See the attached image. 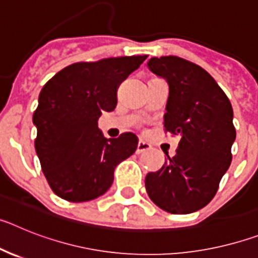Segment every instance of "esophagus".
<instances>
[{"mask_svg":"<svg viewBox=\"0 0 258 258\" xmlns=\"http://www.w3.org/2000/svg\"><path fill=\"white\" fill-rule=\"evenodd\" d=\"M150 149H151V145H150V143L143 142V141H140V142H138V146H137L136 152H137V154H138V155H140V154H142V152L149 151Z\"/></svg>","mask_w":258,"mask_h":258,"instance_id":"esophagus-1","label":"esophagus"}]
</instances>
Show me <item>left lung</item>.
<instances>
[{
	"instance_id": "1",
	"label": "left lung",
	"mask_w": 258,
	"mask_h": 258,
	"mask_svg": "<svg viewBox=\"0 0 258 258\" xmlns=\"http://www.w3.org/2000/svg\"><path fill=\"white\" fill-rule=\"evenodd\" d=\"M147 66L169 85L164 127L181 140L175 156L166 154L163 168L146 175V190L163 211L192 213L213 199L231 163V103L200 66L173 55L151 58Z\"/></svg>"
}]
</instances>
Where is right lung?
Returning <instances> with one entry per match:
<instances>
[{
  "instance_id": "add662e5",
  "label": "right lung",
  "mask_w": 258,
  "mask_h": 258,
  "mask_svg": "<svg viewBox=\"0 0 258 258\" xmlns=\"http://www.w3.org/2000/svg\"><path fill=\"white\" fill-rule=\"evenodd\" d=\"M147 55L74 63L47 81L33 113L35 147L51 190L72 203L89 202L111 187L116 165L136 152L138 138L103 136L102 112L113 111L116 89Z\"/></svg>"
}]
</instances>
